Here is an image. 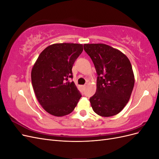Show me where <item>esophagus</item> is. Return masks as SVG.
<instances>
[{"label": "esophagus", "instance_id": "obj_1", "mask_svg": "<svg viewBox=\"0 0 159 159\" xmlns=\"http://www.w3.org/2000/svg\"><path fill=\"white\" fill-rule=\"evenodd\" d=\"M81 87H82V88H83V89H85V88H86V85H84L81 86Z\"/></svg>", "mask_w": 159, "mask_h": 159}]
</instances>
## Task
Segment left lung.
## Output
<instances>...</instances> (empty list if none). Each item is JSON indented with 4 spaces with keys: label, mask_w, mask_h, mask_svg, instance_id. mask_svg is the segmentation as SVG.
I'll list each match as a JSON object with an SVG mask.
<instances>
[{
    "label": "left lung",
    "mask_w": 159,
    "mask_h": 159,
    "mask_svg": "<svg viewBox=\"0 0 159 159\" xmlns=\"http://www.w3.org/2000/svg\"><path fill=\"white\" fill-rule=\"evenodd\" d=\"M95 66L97 89L89 98L94 112L102 117L117 115L128 103L134 84L132 66L121 52L103 44L84 45Z\"/></svg>",
    "instance_id": "1"
}]
</instances>
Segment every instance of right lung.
Here are the masks:
<instances>
[{
    "label": "right lung",
    "instance_id": "1",
    "mask_svg": "<svg viewBox=\"0 0 159 159\" xmlns=\"http://www.w3.org/2000/svg\"><path fill=\"white\" fill-rule=\"evenodd\" d=\"M83 45L60 43L48 46L34 65L31 79L38 102L57 117L73 111L81 98L73 78L72 67L83 52Z\"/></svg>",
    "mask_w": 159,
    "mask_h": 159
}]
</instances>
